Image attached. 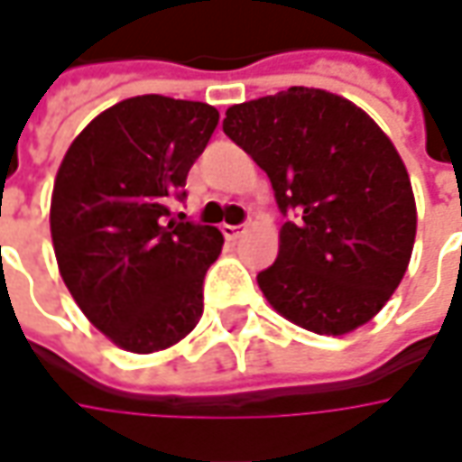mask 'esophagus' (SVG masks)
<instances>
[{
    "label": "esophagus",
    "mask_w": 462,
    "mask_h": 462,
    "mask_svg": "<svg viewBox=\"0 0 462 462\" xmlns=\"http://www.w3.org/2000/svg\"><path fill=\"white\" fill-rule=\"evenodd\" d=\"M221 231H223V236L228 241H236L246 231V226H231V223H223L221 226Z\"/></svg>",
    "instance_id": "esophagus-1"
}]
</instances>
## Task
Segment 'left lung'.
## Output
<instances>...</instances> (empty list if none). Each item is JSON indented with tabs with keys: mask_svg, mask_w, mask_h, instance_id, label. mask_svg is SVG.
Returning a JSON list of instances; mask_svg holds the SVG:
<instances>
[{
	"mask_svg": "<svg viewBox=\"0 0 462 462\" xmlns=\"http://www.w3.org/2000/svg\"><path fill=\"white\" fill-rule=\"evenodd\" d=\"M223 134L267 171L277 259L257 275L270 306L339 337L367 324L399 288L417 236L409 171L378 123L349 99L291 87L226 110Z\"/></svg>",
	"mask_w": 462,
	"mask_h": 462,
	"instance_id": "obj_1",
	"label": "left lung"
}]
</instances>
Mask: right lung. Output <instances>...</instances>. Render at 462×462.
<instances>
[{"mask_svg": "<svg viewBox=\"0 0 462 462\" xmlns=\"http://www.w3.org/2000/svg\"><path fill=\"white\" fill-rule=\"evenodd\" d=\"M218 110L141 95L99 113L63 156L51 239L77 306L117 346L177 345L203 316V280L223 246L216 226L171 218ZM182 216V213H180Z\"/></svg>", "mask_w": 462, "mask_h": 462, "instance_id": "obj_1", "label": "right lung"}]
</instances>
